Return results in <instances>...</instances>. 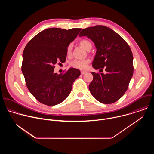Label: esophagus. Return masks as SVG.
<instances>
[{
	"label": "esophagus",
	"instance_id": "obj_1",
	"mask_svg": "<svg viewBox=\"0 0 154 154\" xmlns=\"http://www.w3.org/2000/svg\"><path fill=\"white\" fill-rule=\"evenodd\" d=\"M86 72H85V71H81V72H80V73H81L82 75H84L85 74H86Z\"/></svg>",
	"mask_w": 154,
	"mask_h": 154
}]
</instances>
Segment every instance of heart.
<instances>
[{"instance_id": "heart-1", "label": "heart", "mask_w": 154, "mask_h": 154, "mask_svg": "<svg viewBox=\"0 0 154 154\" xmlns=\"http://www.w3.org/2000/svg\"><path fill=\"white\" fill-rule=\"evenodd\" d=\"M79 43L80 46H82L87 51H90L92 48L91 42L88 39H83L80 41ZM72 45L71 43L67 47L66 55L68 56H70L72 54ZM90 59H88V58L83 59V60H74L69 63V64L71 67L75 69L83 70L86 68L88 64L90 63Z\"/></svg>"}]
</instances>
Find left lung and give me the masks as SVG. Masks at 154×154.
Returning a JSON list of instances; mask_svg holds the SVG:
<instances>
[{
  "mask_svg": "<svg viewBox=\"0 0 154 154\" xmlns=\"http://www.w3.org/2000/svg\"><path fill=\"white\" fill-rule=\"evenodd\" d=\"M86 36L97 49L93 66L96 69L105 67L106 74L93 72V80L89 85L91 94L105 104L118 100L126 92L134 74L133 54L127 42L107 27L96 26L83 29L79 36ZM102 70V69H100Z\"/></svg>",
  "mask_w": 154,
  "mask_h": 154,
  "instance_id": "8db88e82",
  "label": "left lung"
}]
</instances>
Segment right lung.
Here are the masks:
<instances>
[{"label": "right lung", "mask_w": 154, "mask_h": 154, "mask_svg": "<svg viewBox=\"0 0 154 154\" xmlns=\"http://www.w3.org/2000/svg\"><path fill=\"white\" fill-rule=\"evenodd\" d=\"M82 29L51 28L43 30L27 44L23 54L21 70L26 84L36 99L46 105L62 102L70 94L80 72L75 68L60 74L55 65L64 63L66 49Z\"/></svg>", "instance_id": "obj_1"}]
</instances>
